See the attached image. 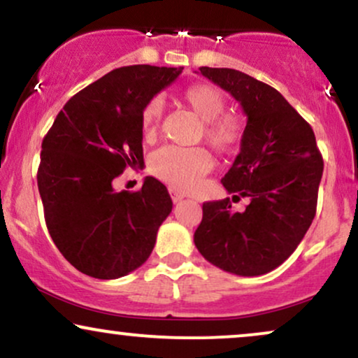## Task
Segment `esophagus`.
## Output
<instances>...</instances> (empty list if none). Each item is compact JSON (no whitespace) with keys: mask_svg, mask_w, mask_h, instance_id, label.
I'll return each mask as SVG.
<instances>
[{"mask_svg":"<svg viewBox=\"0 0 358 358\" xmlns=\"http://www.w3.org/2000/svg\"><path fill=\"white\" fill-rule=\"evenodd\" d=\"M169 192H171L172 202H174V204H178V202H180V201L184 199V194H180L178 189H169Z\"/></svg>","mask_w":358,"mask_h":358,"instance_id":"obj_1","label":"esophagus"}]
</instances>
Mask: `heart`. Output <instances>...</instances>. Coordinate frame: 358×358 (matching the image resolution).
Listing matches in <instances>:
<instances>
[{
    "label": "heart",
    "mask_w": 358,
    "mask_h": 358,
    "mask_svg": "<svg viewBox=\"0 0 358 358\" xmlns=\"http://www.w3.org/2000/svg\"><path fill=\"white\" fill-rule=\"evenodd\" d=\"M180 99L202 119L204 129L201 136L215 151L231 152L239 148L245 131L244 119L236 113H224L227 101L222 91L213 85L197 83L186 87ZM161 119L162 101L154 98L141 113V131L145 139H152L157 134ZM149 167L156 178L172 187L189 189L213 169V157L204 148L164 145L152 152Z\"/></svg>",
    "instance_id": "b5f03b06"
}]
</instances>
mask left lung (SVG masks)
<instances>
[{
  "instance_id": "8db88e82",
  "label": "left lung",
  "mask_w": 358,
  "mask_h": 358,
  "mask_svg": "<svg viewBox=\"0 0 358 358\" xmlns=\"http://www.w3.org/2000/svg\"><path fill=\"white\" fill-rule=\"evenodd\" d=\"M199 71L231 92L247 116L241 152L220 182L232 199L250 202L242 213L229 197L204 202L194 244L222 271L262 275L290 257L315 217L322 154L310 124L272 86L237 69Z\"/></svg>"
}]
</instances>
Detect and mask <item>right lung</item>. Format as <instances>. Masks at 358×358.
Returning <instances> with one entry per match:
<instances>
[{"instance_id":"1","label":"right lung","mask_w":358,"mask_h":358,"mask_svg":"<svg viewBox=\"0 0 358 358\" xmlns=\"http://www.w3.org/2000/svg\"><path fill=\"white\" fill-rule=\"evenodd\" d=\"M182 68L113 69L74 94L41 144L38 189L50 236L64 259L94 279H117L151 255L172 201L161 180L116 192L126 167L144 164L141 113Z\"/></svg>"}]
</instances>
